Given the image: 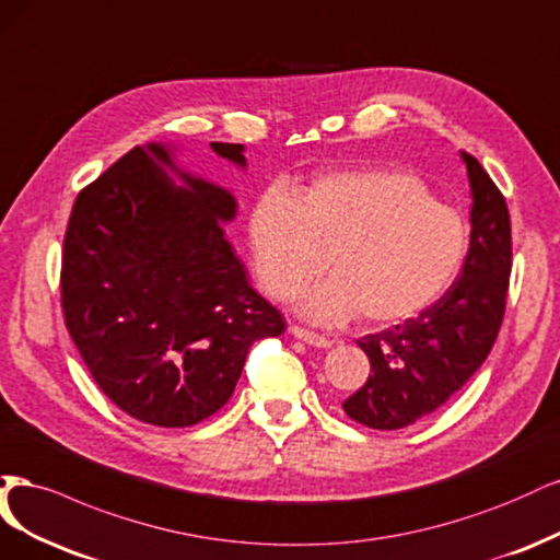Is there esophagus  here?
Returning <instances> with one entry per match:
<instances>
[{"label":"esophagus","instance_id":"34e87169","mask_svg":"<svg viewBox=\"0 0 560 560\" xmlns=\"http://www.w3.org/2000/svg\"><path fill=\"white\" fill-rule=\"evenodd\" d=\"M288 332H291L295 339H302L304 345H310V347H318V349L332 347V339H330V337L312 332V330H304V328H300V326H291V330H288Z\"/></svg>","mask_w":560,"mask_h":560}]
</instances>
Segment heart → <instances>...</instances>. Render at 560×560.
<instances>
[{
    "instance_id": "obj_1",
    "label": "heart",
    "mask_w": 560,
    "mask_h": 560,
    "mask_svg": "<svg viewBox=\"0 0 560 560\" xmlns=\"http://www.w3.org/2000/svg\"><path fill=\"white\" fill-rule=\"evenodd\" d=\"M248 244L262 288L277 300L310 283L328 254L332 277L300 298L306 318L341 323L360 314L370 326H390L448 291L467 230L419 176L365 167L323 174L293 197L265 190L248 215Z\"/></svg>"
}]
</instances>
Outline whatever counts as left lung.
<instances>
[{"label":"left lung","mask_w":560,"mask_h":560,"mask_svg":"<svg viewBox=\"0 0 560 560\" xmlns=\"http://www.w3.org/2000/svg\"><path fill=\"white\" fill-rule=\"evenodd\" d=\"M460 158L472 195L470 248L460 277L419 316L355 341L372 370L341 407L374 430H400L440 409L495 345L512 272L510 211L477 158Z\"/></svg>","instance_id":"left-lung-1"}]
</instances>
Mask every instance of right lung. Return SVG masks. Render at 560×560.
I'll return each mask as SVG.
<instances>
[{"label": "right lung", "mask_w": 560, "mask_h": 560, "mask_svg": "<svg viewBox=\"0 0 560 560\" xmlns=\"http://www.w3.org/2000/svg\"><path fill=\"white\" fill-rule=\"evenodd\" d=\"M211 151L246 170L242 143ZM183 182L176 187L166 174ZM232 192L135 147L85 186L62 250L67 330L97 386L132 419L186 428L219 411L250 345L285 330L225 237Z\"/></svg>", "instance_id": "1"}]
</instances>
